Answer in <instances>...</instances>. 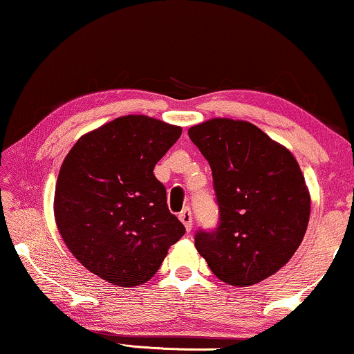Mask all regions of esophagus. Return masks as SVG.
<instances>
[{"label":"esophagus","instance_id":"obj_1","mask_svg":"<svg viewBox=\"0 0 354 354\" xmlns=\"http://www.w3.org/2000/svg\"><path fill=\"white\" fill-rule=\"evenodd\" d=\"M178 219L182 221V224L185 225L187 232H192V227H193V216H192V211L190 207H185L180 214H178Z\"/></svg>","mask_w":354,"mask_h":354}]
</instances>
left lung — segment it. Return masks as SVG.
<instances>
[{"label":"left lung","mask_w":354,"mask_h":354,"mask_svg":"<svg viewBox=\"0 0 354 354\" xmlns=\"http://www.w3.org/2000/svg\"><path fill=\"white\" fill-rule=\"evenodd\" d=\"M212 171L219 222L195 246L229 285L277 272L301 243L311 200L293 154L245 120L211 119L188 130Z\"/></svg>","instance_id":"8db88e82"}]
</instances>
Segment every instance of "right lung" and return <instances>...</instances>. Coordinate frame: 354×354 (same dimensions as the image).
I'll use <instances>...</instances> for the list:
<instances>
[{"mask_svg":"<svg viewBox=\"0 0 354 354\" xmlns=\"http://www.w3.org/2000/svg\"><path fill=\"white\" fill-rule=\"evenodd\" d=\"M180 133L158 119L124 115L84 135L62 162L57 229L82 266L106 282L145 283L185 234L153 174Z\"/></svg>","mask_w":354,"mask_h":354,"instance_id":"add662e5","label":"right lung"}]
</instances>
